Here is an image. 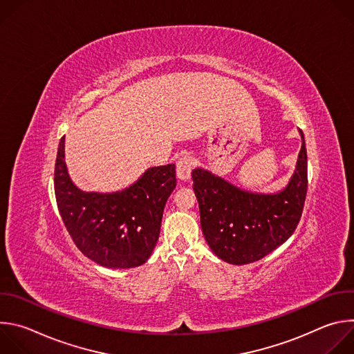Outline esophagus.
Returning <instances> with one entry per match:
<instances>
[{
	"mask_svg": "<svg viewBox=\"0 0 354 354\" xmlns=\"http://www.w3.org/2000/svg\"><path fill=\"white\" fill-rule=\"evenodd\" d=\"M193 169V160L190 156H183L176 162V175L180 180H189Z\"/></svg>",
	"mask_w": 354,
	"mask_h": 354,
	"instance_id": "obj_1",
	"label": "esophagus"
}]
</instances>
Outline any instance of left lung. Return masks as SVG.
Instances as JSON below:
<instances>
[{
  "instance_id": "8db88e82",
  "label": "left lung",
  "mask_w": 354,
  "mask_h": 354,
  "mask_svg": "<svg viewBox=\"0 0 354 354\" xmlns=\"http://www.w3.org/2000/svg\"><path fill=\"white\" fill-rule=\"evenodd\" d=\"M298 131L302 142L295 169L286 187L276 193L249 192L207 169H193L201 231L210 249L224 262H257L295 231L308 186L306 140Z\"/></svg>"
}]
</instances>
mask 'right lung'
Masks as SVG:
<instances>
[{"label": "right lung", "mask_w": 354, "mask_h": 354, "mask_svg": "<svg viewBox=\"0 0 354 354\" xmlns=\"http://www.w3.org/2000/svg\"><path fill=\"white\" fill-rule=\"evenodd\" d=\"M64 138L57 151L55 192L74 243L88 259L104 268L141 266L160 236L164 207L176 186L175 164L148 168L123 190L84 192L68 175Z\"/></svg>", "instance_id": "obj_1"}]
</instances>
